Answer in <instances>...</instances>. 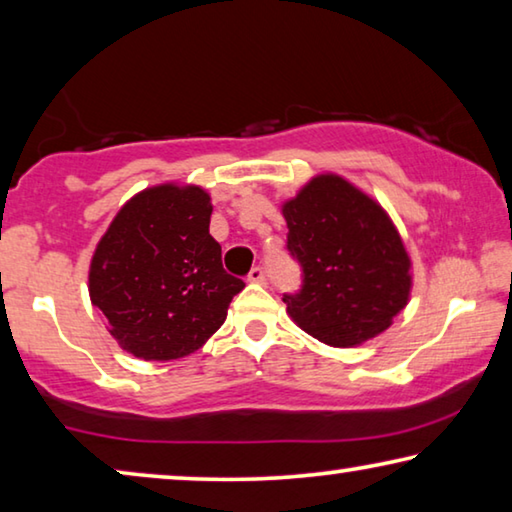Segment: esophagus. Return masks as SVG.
I'll list each match as a JSON object with an SVG mask.
<instances>
[{
  "mask_svg": "<svg viewBox=\"0 0 512 512\" xmlns=\"http://www.w3.org/2000/svg\"><path fill=\"white\" fill-rule=\"evenodd\" d=\"M248 280L257 282V285H264V282H266L264 266H253V269H250V273H248Z\"/></svg>",
  "mask_w": 512,
  "mask_h": 512,
  "instance_id": "1",
  "label": "esophagus"
}]
</instances>
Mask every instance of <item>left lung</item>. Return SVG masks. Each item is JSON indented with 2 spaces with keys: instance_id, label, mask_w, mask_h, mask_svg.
Listing matches in <instances>:
<instances>
[{
  "instance_id": "1",
  "label": "left lung",
  "mask_w": 512,
  "mask_h": 512,
  "mask_svg": "<svg viewBox=\"0 0 512 512\" xmlns=\"http://www.w3.org/2000/svg\"><path fill=\"white\" fill-rule=\"evenodd\" d=\"M300 289L287 312L328 346H358L392 326L410 298V257L378 202L339 175H319L282 205Z\"/></svg>"
}]
</instances>
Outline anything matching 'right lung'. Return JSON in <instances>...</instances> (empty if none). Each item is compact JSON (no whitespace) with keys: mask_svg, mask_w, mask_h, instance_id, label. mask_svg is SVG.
<instances>
[{"mask_svg":"<svg viewBox=\"0 0 512 512\" xmlns=\"http://www.w3.org/2000/svg\"><path fill=\"white\" fill-rule=\"evenodd\" d=\"M209 218L212 198L200 186H152L120 209L97 243L88 291L127 353L177 360L223 326L246 285L223 269Z\"/></svg>","mask_w":512,"mask_h":512,"instance_id":"1","label":"right lung"}]
</instances>
